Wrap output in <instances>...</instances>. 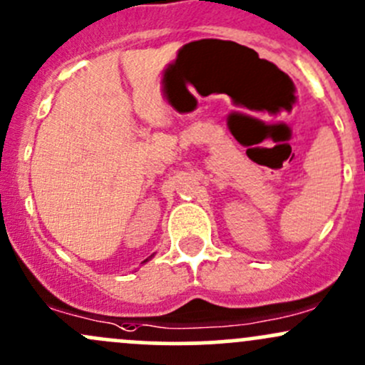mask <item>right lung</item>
I'll return each instance as SVG.
<instances>
[{"label":"right lung","mask_w":365,"mask_h":365,"mask_svg":"<svg viewBox=\"0 0 365 365\" xmlns=\"http://www.w3.org/2000/svg\"><path fill=\"white\" fill-rule=\"evenodd\" d=\"M153 257V256H151ZM151 257H150V259H151ZM150 259H146V261H150ZM146 261H144V262H146Z\"/></svg>","instance_id":"obj_1"}]
</instances>
